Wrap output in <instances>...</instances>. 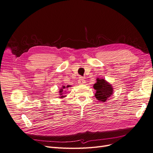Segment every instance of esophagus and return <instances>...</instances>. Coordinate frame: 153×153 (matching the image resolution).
I'll list each match as a JSON object with an SVG mask.
<instances>
[{
  "label": "esophagus",
  "instance_id": "1",
  "mask_svg": "<svg viewBox=\"0 0 153 153\" xmlns=\"http://www.w3.org/2000/svg\"><path fill=\"white\" fill-rule=\"evenodd\" d=\"M85 80L82 77H79V80H78V83L79 84H85Z\"/></svg>",
  "mask_w": 153,
  "mask_h": 153
}]
</instances>
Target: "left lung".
Instances as JSON below:
<instances>
[{"label":"left lung","instance_id":"left-lung-1","mask_svg":"<svg viewBox=\"0 0 153 153\" xmlns=\"http://www.w3.org/2000/svg\"><path fill=\"white\" fill-rule=\"evenodd\" d=\"M97 82L94 84L93 88L96 92L95 97L97 100L105 102L113 94V88L111 84L108 82L104 79H97Z\"/></svg>","mask_w":153,"mask_h":153}]
</instances>
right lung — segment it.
I'll list each match as a JSON object with an SVG mask.
<instances>
[{"mask_svg":"<svg viewBox=\"0 0 153 153\" xmlns=\"http://www.w3.org/2000/svg\"><path fill=\"white\" fill-rule=\"evenodd\" d=\"M69 85H67V87H65V86H62V88H61V89H60V91H59V93H60V95H62V92H63V89H64L65 88H69ZM65 97V96H61L60 97L61 98H62V97Z\"/></svg>","mask_w":153,"mask_h":153,"instance_id":"obj_1","label":"right lung"}]
</instances>
